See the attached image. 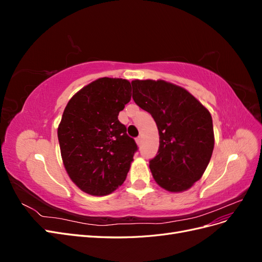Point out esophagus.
I'll list each match as a JSON object with an SVG mask.
<instances>
[{
  "instance_id": "1",
  "label": "esophagus",
  "mask_w": 262,
  "mask_h": 262,
  "mask_svg": "<svg viewBox=\"0 0 262 262\" xmlns=\"http://www.w3.org/2000/svg\"><path fill=\"white\" fill-rule=\"evenodd\" d=\"M136 142H137V144H138V146H141V144H142V139H141L140 137L136 139Z\"/></svg>"
}]
</instances>
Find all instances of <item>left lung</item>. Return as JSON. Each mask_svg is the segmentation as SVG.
<instances>
[{
	"mask_svg": "<svg viewBox=\"0 0 262 262\" xmlns=\"http://www.w3.org/2000/svg\"><path fill=\"white\" fill-rule=\"evenodd\" d=\"M132 98L152 115L160 134L149 169L158 186L181 192L199 180L214 148L212 117L187 90L163 80H134Z\"/></svg>",
	"mask_w": 262,
	"mask_h": 262,
	"instance_id": "1",
	"label": "left lung"
}]
</instances>
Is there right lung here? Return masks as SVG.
I'll return each mask as SVG.
<instances>
[{"mask_svg": "<svg viewBox=\"0 0 262 262\" xmlns=\"http://www.w3.org/2000/svg\"><path fill=\"white\" fill-rule=\"evenodd\" d=\"M131 99V84L123 78L101 77L71 98L58 126L63 165L82 191L107 195L128 175L136 142L118 120Z\"/></svg>", "mask_w": 262, "mask_h": 262, "instance_id": "right-lung-1", "label": "right lung"}]
</instances>
